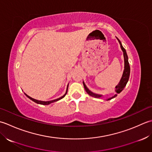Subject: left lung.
Wrapping results in <instances>:
<instances>
[{
	"instance_id": "left-lung-1",
	"label": "left lung",
	"mask_w": 152,
	"mask_h": 152,
	"mask_svg": "<svg viewBox=\"0 0 152 152\" xmlns=\"http://www.w3.org/2000/svg\"><path fill=\"white\" fill-rule=\"evenodd\" d=\"M118 40L119 42L120 43V45H121V48L123 52V56H124V60H125V69H124V72H123V76L121 77V79L120 82L118 85H117L115 86V91L117 94L120 93L125 88V86H126V83H127L129 79V76H130V66H129V61H128V56H127V54H126V52L125 49L123 48V46L121 45V42L119 41V40L117 39ZM83 85H84V87L86 92H87V93L90 95L91 96H93L94 98H100L102 97V95H99V94H94L93 92H92L91 91H89L88 89V88L86 87L85 83L83 82ZM115 96H117V94L114 95L113 96H112L111 98H110L107 99V100H110L111 99H112L113 98H115Z\"/></svg>"
}]
</instances>
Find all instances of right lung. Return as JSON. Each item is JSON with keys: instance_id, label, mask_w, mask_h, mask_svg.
<instances>
[{"instance_id": "right-lung-1", "label": "right lung", "mask_w": 152, "mask_h": 152, "mask_svg": "<svg viewBox=\"0 0 152 152\" xmlns=\"http://www.w3.org/2000/svg\"><path fill=\"white\" fill-rule=\"evenodd\" d=\"M67 88H68V86H67V91H66V94H65L64 96H61V97L59 98H58V99H56V100H50V101H47V102L41 101V100H35V99L31 98L30 96H29L27 95L26 94H26V96L28 97V98L30 99V100H31L32 101L35 102V103H37V104H42V105H48V104H51V103H53V102H57V101H58V100H61V98H63L66 95V94H67Z\"/></svg>"}]
</instances>
